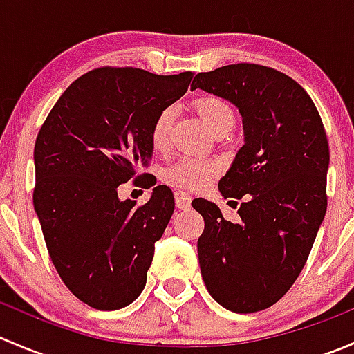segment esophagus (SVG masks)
Listing matches in <instances>:
<instances>
[{
	"label": "esophagus",
	"instance_id": "esophagus-1",
	"mask_svg": "<svg viewBox=\"0 0 354 354\" xmlns=\"http://www.w3.org/2000/svg\"><path fill=\"white\" fill-rule=\"evenodd\" d=\"M174 200H176V207L181 210H187L190 209V203H192V197L183 190H178L174 192Z\"/></svg>",
	"mask_w": 354,
	"mask_h": 354
}]
</instances>
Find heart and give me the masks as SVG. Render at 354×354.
Returning <instances> with one entry per match:
<instances>
[{
  "label": "heart",
  "instance_id": "obj_1",
  "mask_svg": "<svg viewBox=\"0 0 354 354\" xmlns=\"http://www.w3.org/2000/svg\"><path fill=\"white\" fill-rule=\"evenodd\" d=\"M195 109L203 123L212 131L234 124V111L227 101L219 95H202L195 101ZM174 121V109L162 108L156 114L151 124V144L156 151L167 149L171 140V128ZM221 164L203 157H181L162 173L164 181L183 190H200L207 187L219 174Z\"/></svg>",
  "mask_w": 354,
  "mask_h": 354
}]
</instances>
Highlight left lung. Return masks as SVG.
Segmentation results:
<instances>
[{
  "label": "left lung",
  "mask_w": 354,
  "mask_h": 354,
  "mask_svg": "<svg viewBox=\"0 0 354 354\" xmlns=\"http://www.w3.org/2000/svg\"><path fill=\"white\" fill-rule=\"evenodd\" d=\"M192 88L227 99L243 116L245 145L221 178L224 198H246L240 223L197 198V250L207 291L253 313L279 301L305 267L327 210L329 142L315 104L286 73L255 63L202 71Z\"/></svg>",
  "instance_id": "obj_1"
}]
</instances>
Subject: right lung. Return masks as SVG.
<instances>
[{"instance_id": "1", "label": "right lung", "mask_w": 354, "mask_h": 354, "mask_svg": "<svg viewBox=\"0 0 354 354\" xmlns=\"http://www.w3.org/2000/svg\"><path fill=\"white\" fill-rule=\"evenodd\" d=\"M194 71L156 75L102 66L78 77L56 101L35 138L34 209L49 257L66 288L95 310H120L145 288L174 212L159 185L144 205L118 187L147 173L156 114L188 91ZM156 185V183H154Z\"/></svg>"}]
</instances>
